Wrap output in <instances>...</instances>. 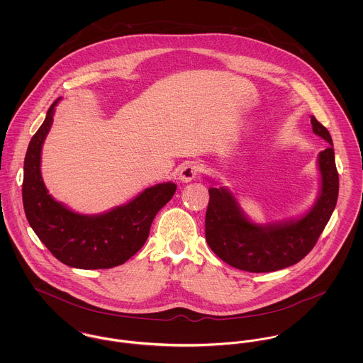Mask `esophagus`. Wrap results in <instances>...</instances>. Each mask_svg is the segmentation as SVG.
<instances>
[{
  "label": "esophagus",
  "mask_w": 363,
  "mask_h": 363,
  "mask_svg": "<svg viewBox=\"0 0 363 363\" xmlns=\"http://www.w3.org/2000/svg\"><path fill=\"white\" fill-rule=\"evenodd\" d=\"M199 174V167L194 163H186L182 166L180 172H179V179L183 183H189L191 182L196 176Z\"/></svg>",
  "instance_id": "esophagus-1"
}]
</instances>
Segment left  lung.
Instances as JSON below:
<instances>
[{
    "instance_id": "obj_1",
    "label": "left lung",
    "mask_w": 363,
    "mask_h": 363,
    "mask_svg": "<svg viewBox=\"0 0 363 363\" xmlns=\"http://www.w3.org/2000/svg\"><path fill=\"white\" fill-rule=\"evenodd\" d=\"M313 133L333 145L328 130L311 116ZM321 194L303 218L284 223L259 226L239 209L232 194L209 187L206 213V239L211 250L229 265L249 272H269L286 268L308 256L337 204L338 172L333 147L318 155Z\"/></svg>"
}]
</instances>
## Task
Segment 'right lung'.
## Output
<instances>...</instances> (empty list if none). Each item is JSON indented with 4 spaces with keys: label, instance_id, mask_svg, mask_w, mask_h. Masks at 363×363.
I'll return each mask as SVG.
<instances>
[{
    "label": "right lung",
    "instance_id": "right-lung-1",
    "mask_svg": "<svg viewBox=\"0 0 363 363\" xmlns=\"http://www.w3.org/2000/svg\"><path fill=\"white\" fill-rule=\"evenodd\" d=\"M32 137L23 163L22 200L29 225L62 264L82 269L113 268L133 257L147 242L157 211L176 191V184L162 183L147 189L123 207L98 216L75 213L48 194L40 174L43 141L52 127L54 106Z\"/></svg>",
    "mask_w": 363,
    "mask_h": 363
}]
</instances>
